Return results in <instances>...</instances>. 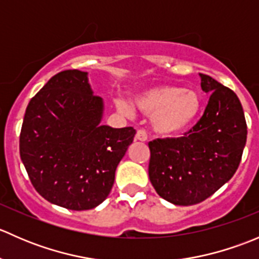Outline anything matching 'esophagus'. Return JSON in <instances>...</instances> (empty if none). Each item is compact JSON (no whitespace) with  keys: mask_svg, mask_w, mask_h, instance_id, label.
Wrapping results in <instances>:
<instances>
[{"mask_svg":"<svg viewBox=\"0 0 259 259\" xmlns=\"http://www.w3.org/2000/svg\"><path fill=\"white\" fill-rule=\"evenodd\" d=\"M146 139H148V135H146L145 130H138L135 134V142H146Z\"/></svg>","mask_w":259,"mask_h":259,"instance_id":"esophagus-1","label":"esophagus"}]
</instances>
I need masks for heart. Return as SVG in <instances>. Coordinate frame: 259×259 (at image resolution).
Listing matches in <instances>:
<instances>
[{
  "label": "heart",
  "instance_id": "1",
  "mask_svg": "<svg viewBox=\"0 0 259 259\" xmlns=\"http://www.w3.org/2000/svg\"><path fill=\"white\" fill-rule=\"evenodd\" d=\"M138 110L150 115V125L160 137H178L187 132L202 110V98L192 89L177 85H158L140 91L133 99ZM116 106L122 114L132 115L133 109L126 101L117 100Z\"/></svg>",
  "mask_w": 259,
  "mask_h": 259
}]
</instances>
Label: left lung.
<instances>
[{"label":"left lung","instance_id":"obj_1","mask_svg":"<svg viewBox=\"0 0 259 259\" xmlns=\"http://www.w3.org/2000/svg\"><path fill=\"white\" fill-rule=\"evenodd\" d=\"M200 86L210 94L204 114L182 138L149 143V179L163 199L176 205L203 202L234 176L247 142L238 96L208 75Z\"/></svg>","mask_w":259,"mask_h":259}]
</instances>
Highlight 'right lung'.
Wrapping results in <instances>:
<instances>
[{"label": "right lung", "mask_w": 259, "mask_h": 259, "mask_svg": "<svg viewBox=\"0 0 259 259\" xmlns=\"http://www.w3.org/2000/svg\"><path fill=\"white\" fill-rule=\"evenodd\" d=\"M103 114V99L80 70L52 76L28 103L21 160L38 194L52 204L88 210L108 198L137 132L101 125Z\"/></svg>", "instance_id": "add662e5"}]
</instances>
